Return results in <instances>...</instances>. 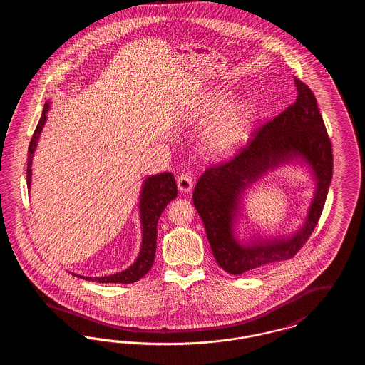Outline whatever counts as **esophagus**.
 <instances>
[{
	"label": "esophagus",
	"instance_id": "esophagus-1",
	"mask_svg": "<svg viewBox=\"0 0 365 365\" xmlns=\"http://www.w3.org/2000/svg\"><path fill=\"white\" fill-rule=\"evenodd\" d=\"M176 182H178V189L180 191H185V192H189L192 189V185H194V180L189 174L178 176Z\"/></svg>",
	"mask_w": 365,
	"mask_h": 365
}]
</instances>
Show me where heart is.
Segmentation results:
<instances>
[{
  "mask_svg": "<svg viewBox=\"0 0 365 365\" xmlns=\"http://www.w3.org/2000/svg\"><path fill=\"white\" fill-rule=\"evenodd\" d=\"M231 101L226 93H219L209 97L202 106V116L205 119H215L225 112ZM255 116L253 106L241 104L228 110L215 125H212L205 135V146L213 156H226L232 153L249 134V128Z\"/></svg>",
  "mask_w": 365,
  "mask_h": 365,
  "instance_id": "1",
  "label": "heart"
}]
</instances>
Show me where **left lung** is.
<instances>
[{
    "label": "left lung",
    "mask_w": 365,
    "mask_h": 365,
    "mask_svg": "<svg viewBox=\"0 0 365 365\" xmlns=\"http://www.w3.org/2000/svg\"><path fill=\"white\" fill-rule=\"evenodd\" d=\"M297 98L272 120L255 128L252 138L227 161L213 164L200 176L192 202L200 213L212 253L232 275L293 259L312 235L324 208L332 178V146L316 97L294 78ZM308 162L317 176V192L309 219L292 239L241 245L233 237L232 220L242 190L269 168L289 159Z\"/></svg>",
    "instance_id": "8db88e82"
}]
</instances>
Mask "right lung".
<instances>
[{"label": "right lung", "instance_id": "right-lung-1", "mask_svg": "<svg viewBox=\"0 0 365 365\" xmlns=\"http://www.w3.org/2000/svg\"><path fill=\"white\" fill-rule=\"evenodd\" d=\"M48 110H49V105L46 104L29 146V158H27V187L29 189L31 185L33 155H34L42 127L46 122ZM176 195H178V187H176L174 175L171 173H163V174L149 176L143 183L142 192H140V201H139L140 223H142V246H140L138 259L130 268H127L125 271L119 274L101 277V278H88V277H79V278L100 282V283H124V284L134 283L139 279L143 278L152 268L155 256H156L158 217L165 207L176 198Z\"/></svg>", "mask_w": 365, "mask_h": 365}]
</instances>
